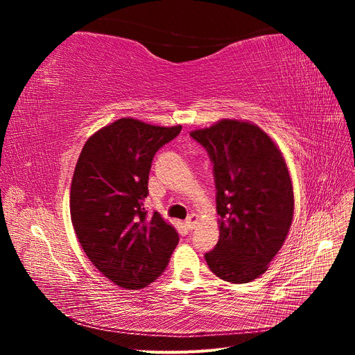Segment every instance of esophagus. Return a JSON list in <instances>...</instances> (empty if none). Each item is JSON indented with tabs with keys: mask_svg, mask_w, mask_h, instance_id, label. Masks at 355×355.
Returning a JSON list of instances; mask_svg holds the SVG:
<instances>
[{
	"mask_svg": "<svg viewBox=\"0 0 355 355\" xmlns=\"http://www.w3.org/2000/svg\"><path fill=\"white\" fill-rule=\"evenodd\" d=\"M197 222H198L197 214H189V216H188V218H187V220H185L187 228H188L189 231H192V230H194V228L197 227Z\"/></svg>",
	"mask_w": 355,
	"mask_h": 355,
	"instance_id": "esophagus-1",
	"label": "esophagus"
}]
</instances>
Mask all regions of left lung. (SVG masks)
<instances>
[{
    "mask_svg": "<svg viewBox=\"0 0 355 355\" xmlns=\"http://www.w3.org/2000/svg\"><path fill=\"white\" fill-rule=\"evenodd\" d=\"M191 137L213 166L219 241L204 254L210 271L230 283L262 275L287 237L293 188L282 153L259 127L222 120Z\"/></svg>",
    "mask_w": 355,
    "mask_h": 355,
    "instance_id": "left-lung-1",
    "label": "left lung"
}]
</instances>
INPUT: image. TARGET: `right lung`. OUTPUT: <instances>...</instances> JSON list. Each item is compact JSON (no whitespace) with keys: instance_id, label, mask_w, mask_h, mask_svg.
Instances as JSON below:
<instances>
[{"instance_id":"right-lung-1","label":"right lung","mask_w":355,"mask_h":355,"mask_svg":"<svg viewBox=\"0 0 355 355\" xmlns=\"http://www.w3.org/2000/svg\"><path fill=\"white\" fill-rule=\"evenodd\" d=\"M182 127L121 118L85 142L71 185V219L92 263L124 288H142L164 272L179 235L148 214V179L159 148Z\"/></svg>"}]
</instances>
